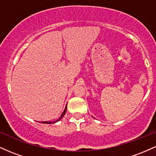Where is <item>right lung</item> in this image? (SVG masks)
<instances>
[{"instance_id": "add662e5", "label": "right lung", "mask_w": 156, "mask_h": 156, "mask_svg": "<svg viewBox=\"0 0 156 156\" xmlns=\"http://www.w3.org/2000/svg\"><path fill=\"white\" fill-rule=\"evenodd\" d=\"M66 111H67V106H66V107H65V108H64V111L63 112V113H62V115H61V117H60L59 118H58V119H57V120L53 121V122H41V123H44V124H52V123L57 122L59 121L60 119H62V118L64 117V114H65V113H66Z\"/></svg>"}]
</instances>
